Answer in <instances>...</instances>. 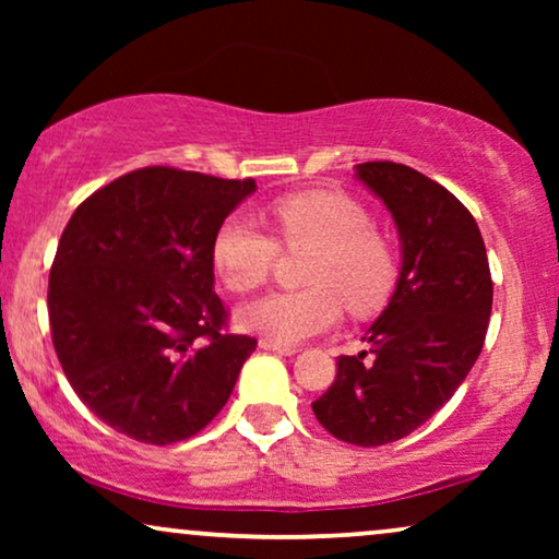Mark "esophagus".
I'll return each mask as SVG.
<instances>
[{
	"label": "esophagus",
	"instance_id": "esophagus-1",
	"mask_svg": "<svg viewBox=\"0 0 559 559\" xmlns=\"http://www.w3.org/2000/svg\"><path fill=\"white\" fill-rule=\"evenodd\" d=\"M259 346H262L264 350H272V354H282V356H295V354H297V348H293V346H280V343L266 341V338L259 341Z\"/></svg>",
	"mask_w": 559,
	"mask_h": 559
}]
</instances>
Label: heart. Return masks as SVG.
Masks as SVG:
<instances>
[{
	"label": "heart",
	"mask_w": 559,
	"mask_h": 559,
	"mask_svg": "<svg viewBox=\"0 0 559 559\" xmlns=\"http://www.w3.org/2000/svg\"><path fill=\"white\" fill-rule=\"evenodd\" d=\"M272 218L287 249H312L302 272L310 287L277 289L243 305V331L280 346H300L338 323L343 302L354 312H369L392 293V249L350 198L295 193L272 205ZM277 251V241L247 216H228L211 243L213 270L231 293L264 285Z\"/></svg>",
	"instance_id": "obj_1"
}]
</instances>
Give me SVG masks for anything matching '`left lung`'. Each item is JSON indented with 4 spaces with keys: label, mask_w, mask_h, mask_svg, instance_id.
I'll return each mask as SVG.
<instances>
[{
    "label": "left lung",
    "mask_w": 559,
    "mask_h": 559,
    "mask_svg": "<svg viewBox=\"0 0 559 559\" xmlns=\"http://www.w3.org/2000/svg\"><path fill=\"white\" fill-rule=\"evenodd\" d=\"M400 234L394 295L366 331L369 354L338 356L335 381L312 402L333 438L373 448L427 423L484 348L493 285L484 236L457 198L396 163L356 165Z\"/></svg>",
    "instance_id": "left-lung-1"
}]
</instances>
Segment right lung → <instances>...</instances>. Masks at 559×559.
Segmentation results:
<instances>
[{"label":"right lung","mask_w":559,"mask_h":559,"mask_svg":"<svg viewBox=\"0 0 559 559\" xmlns=\"http://www.w3.org/2000/svg\"><path fill=\"white\" fill-rule=\"evenodd\" d=\"M257 190L142 167L88 195L50 270L52 346L73 392L117 432L170 445L224 409L257 341L221 328L211 243Z\"/></svg>","instance_id":"right-lung-1"}]
</instances>
